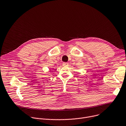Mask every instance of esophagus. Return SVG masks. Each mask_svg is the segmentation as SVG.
Here are the masks:
<instances>
[{
	"instance_id": "obj_1",
	"label": "esophagus",
	"mask_w": 126,
	"mask_h": 126,
	"mask_svg": "<svg viewBox=\"0 0 126 126\" xmlns=\"http://www.w3.org/2000/svg\"><path fill=\"white\" fill-rule=\"evenodd\" d=\"M63 66H67L68 65V63H63Z\"/></svg>"
}]
</instances>
